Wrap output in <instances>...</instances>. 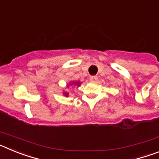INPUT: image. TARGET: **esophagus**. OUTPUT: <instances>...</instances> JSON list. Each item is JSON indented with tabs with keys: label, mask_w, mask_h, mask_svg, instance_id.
<instances>
[{
	"label": "esophagus",
	"mask_w": 159,
	"mask_h": 159,
	"mask_svg": "<svg viewBox=\"0 0 159 159\" xmlns=\"http://www.w3.org/2000/svg\"><path fill=\"white\" fill-rule=\"evenodd\" d=\"M98 80V77L96 75H92V76H90V80L92 81V82H95V81Z\"/></svg>",
	"instance_id": "obj_1"
}]
</instances>
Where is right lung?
Returning a JSON list of instances; mask_svg holds the SVG:
<instances>
[{
	"mask_svg": "<svg viewBox=\"0 0 159 159\" xmlns=\"http://www.w3.org/2000/svg\"><path fill=\"white\" fill-rule=\"evenodd\" d=\"M75 84V85H80V82H72L71 83V84ZM64 95H65V96H68V93H66V92H64Z\"/></svg>",
	"mask_w": 159,
	"mask_h": 159,
	"instance_id": "1",
	"label": "right lung"
}]
</instances>
